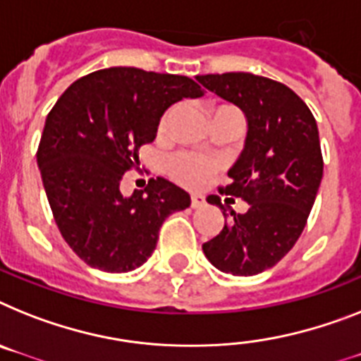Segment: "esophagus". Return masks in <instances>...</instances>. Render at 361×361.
<instances>
[{
    "label": "esophagus",
    "instance_id": "34e87169",
    "mask_svg": "<svg viewBox=\"0 0 361 361\" xmlns=\"http://www.w3.org/2000/svg\"><path fill=\"white\" fill-rule=\"evenodd\" d=\"M204 204H205V198L202 195L190 196V207H192V209H200Z\"/></svg>",
    "mask_w": 361,
    "mask_h": 361
}]
</instances>
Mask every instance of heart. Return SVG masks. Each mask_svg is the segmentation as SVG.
I'll list each match as a JSON object with an SVG mask.
<instances>
[{
	"label": "heart",
	"mask_w": 361,
	"mask_h": 361,
	"mask_svg": "<svg viewBox=\"0 0 361 361\" xmlns=\"http://www.w3.org/2000/svg\"><path fill=\"white\" fill-rule=\"evenodd\" d=\"M169 115L171 114H166L165 117H163L159 130H165ZM216 159L192 152H180L169 159V174H171L178 183L187 187L205 185L209 181V178L216 172Z\"/></svg>",
	"instance_id": "heart-1"
}]
</instances>
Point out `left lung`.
<instances>
[{
  "instance_id": "8db88e82",
  "label": "left lung",
  "mask_w": 361,
  "mask_h": 361,
  "mask_svg": "<svg viewBox=\"0 0 361 361\" xmlns=\"http://www.w3.org/2000/svg\"><path fill=\"white\" fill-rule=\"evenodd\" d=\"M202 86L238 106L247 121L240 156L220 192L244 200L202 250L224 274H262L301 237L323 178L319 132L308 106L288 86L251 73L198 75ZM220 205V200L214 198ZM224 216H227L224 213Z\"/></svg>"
}]
</instances>
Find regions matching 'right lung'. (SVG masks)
I'll use <instances>...</instances> for the list:
<instances>
[{
    "label": "right lung",
    "mask_w": 361,
    "mask_h": 361,
    "mask_svg": "<svg viewBox=\"0 0 361 361\" xmlns=\"http://www.w3.org/2000/svg\"><path fill=\"white\" fill-rule=\"evenodd\" d=\"M204 90L189 77L108 68L78 78L45 119L36 154L54 222L92 268L126 274L154 253L169 214L190 196L165 178L123 196V174L139 165L141 145L156 139L174 102Z\"/></svg>",
    "instance_id": "obj_1"
}]
</instances>
